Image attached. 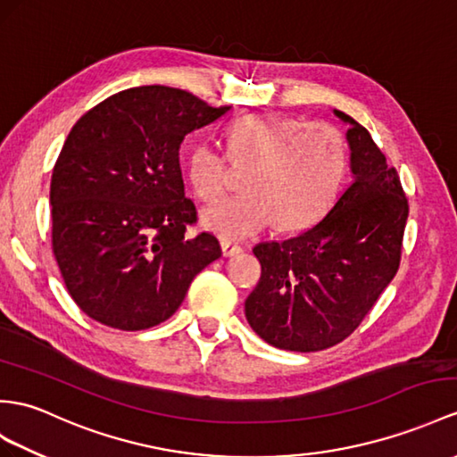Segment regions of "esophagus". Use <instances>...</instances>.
Instances as JSON below:
<instances>
[{
	"label": "esophagus",
	"mask_w": 457,
	"mask_h": 457,
	"mask_svg": "<svg viewBox=\"0 0 457 457\" xmlns=\"http://www.w3.org/2000/svg\"><path fill=\"white\" fill-rule=\"evenodd\" d=\"M220 250H222V255H225V258H230V255L240 253L242 246H238V244L230 242V240H220Z\"/></svg>",
	"instance_id": "34e87169"
}]
</instances>
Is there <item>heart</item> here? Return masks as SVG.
Segmentation results:
<instances>
[{"label":"heart","instance_id":"obj_1","mask_svg":"<svg viewBox=\"0 0 457 457\" xmlns=\"http://www.w3.org/2000/svg\"><path fill=\"white\" fill-rule=\"evenodd\" d=\"M228 159L209 143H197L187 157V178L204 204L225 194L232 166L246 192L222 199L204 213V225L222 238H248L277 225L303 230L324 217L345 186L347 141L339 128L303 120L250 114L227 128Z\"/></svg>","mask_w":457,"mask_h":457}]
</instances>
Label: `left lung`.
Segmentation results:
<instances>
[{
    "mask_svg": "<svg viewBox=\"0 0 457 457\" xmlns=\"http://www.w3.org/2000/svg\"><path fill=\"white\" fill-rule=\"evenodd\" d=\"M336 116L349 124L351 184L314 227L253 248L262 277L244 310L277 349L314 353L347 339L402 262L409 215L402 180L366 128L339 110Z\"/></svg>",
    "mask_w": 457,
    "mask_h": 457,
    "instance_id": "1",
    "label": "left lung"
}]
</instances>
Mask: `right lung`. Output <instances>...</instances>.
Returning <instances> with one entry per match:
<instances>
[{
    "instance_id": "obj_1",
    "label": "right lung",
    "mask_w": 457,
    "mask_h": 457,
    "mask_svg": "<svg viewBox=\"0 0 457 457\" xmlns=\"http://www.w3.org/2000/svg\"><path fill=\"white\" fill-rule=\"evenodd\" d=\"M230 106L147 85L108 96L71 128L50 182L52 250L75 304L100 324L139 331L169 320L194 277L220 258L209 232L187 238L180 145Z\"/></svg>"
}]
</instances>
